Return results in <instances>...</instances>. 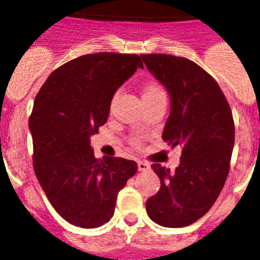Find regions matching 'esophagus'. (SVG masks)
<instances>
[{
	"mask_svg": "<svg viewBox=\"0 0 260 260\" xmlns=\"http://www.w3.org/2000/svg\"><path fill=\"white\" fill-rule=\"evenodd\" d=\"M138 169L141 172H146V170L150 169V165L146 162V161H138Z\"/></svg>",
	"mask_w": 260,
	"mask_h": 260,
	"instance_id": "1",
	"label": "esophagus"
}]
</instances>
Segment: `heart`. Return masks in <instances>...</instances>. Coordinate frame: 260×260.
<instances>
[{
	"label": "heart",
	"instance_id": "heart-1",
	"mask_svg": "<svg viewBox=\"0 0 260 260\" xmlns=\"http://www.w3.org/2000/svg\"><path fill=\"white\" fill-rule=\"evenodd\" d=\"M158 94H164L162 90H161L158 86H155V84H147V86L143 88L142 99H145V98L154 96V95H158Z\"/></svg>",
	"mask_w": 260,
	"mask_h": 260
}]
</instances>
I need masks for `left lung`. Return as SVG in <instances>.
<instances>
[{"mask_svg":"<svg viewBox=\"0 0 260 260\" xmlns=\"http://www.w3.org/2000/svg\"><path fill=\"white\" fill-rule=\"evenodd\" d=\"M141 57L169 92L162 140L182 149L174 172L151 165L161 188L146 201L147 215L162 227H186L208 212L227 180L235 142L231 107L215 79L192 60L162 53Z\"/></svg>","mask_w":260,"mask_h":260,"instance_id":"obj_1","label":"left lung"}]
</instances>
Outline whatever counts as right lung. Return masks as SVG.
<instances>
[{
    "instance_id": "add662e5",
    "label": "right lung",
    "mask_w": 260,
    "mask_h": 260,
    "mask_svg": "<svg viewBox=\"0 0 260 260\" xmlns=\"http://www.w3.org/2000/svg\"><path fill=\"white\" fill-rule=\"evenodd\" d=\"M137 68H143L138 55H83L52 72L36 95L29 118L35 173L56 212L76 227L107 223L118 192L137 173L136 161L98 159L90 145Z\"/></svg>"
}]
</instances>
